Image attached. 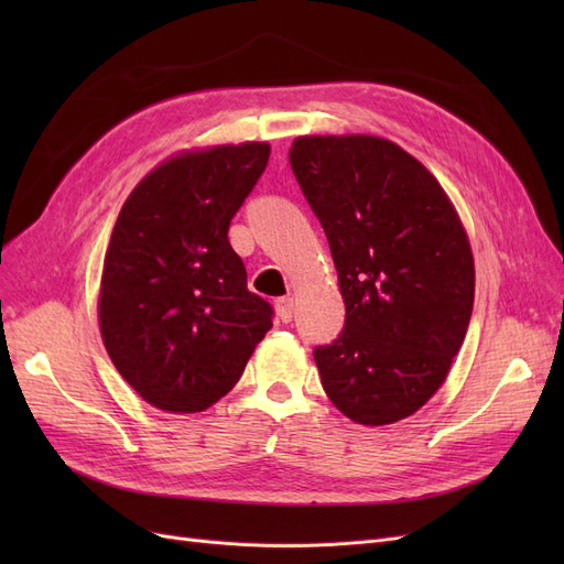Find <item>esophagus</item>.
<instances>
[{
    "label": "esophagus",
    "mask_w": 564,
    "mask_h": 564,
    "mask_svg": "<svg viewBox=\"0 0 564 564\" xmlns=\"http://www.w3.org/2000/svg\"><path fill=\"white\" fill-rule=\"evenodd\" d=\"M294 311H296V301H294L292 296H286V299H280V301H278V315H280L282 322H292Z\"/></svg>",
    "instance_id": "1"
}]
</instances>
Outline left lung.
<instances>
[{"mask_svg": "<svg viewBox=\"0 0 564 564\" xmlns=\"http://www.w3.org/2000/svg\"><path fill=\"white\" fill-rule=\"evenodd\" d=\"M289 162L329 240L346 327L315 348L322 388L362 425L398 423L447 381L475 296L445 187L381 135H299Z\"/></svg>", "mask_w": 564, "mask_h": 564, "instance_id": "left-lung-1", "label": "left lung"}]
</instances>
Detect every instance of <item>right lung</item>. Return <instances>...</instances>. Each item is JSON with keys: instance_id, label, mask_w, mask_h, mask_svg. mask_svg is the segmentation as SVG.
Returning <instances> with one entry per match:
<instances>
[{"instance_id": "right-lung-1", "label": "right lung", "mask_w": 564, "mask_h": 564, "mask_svg": "<svg viewBox=\"0 0 564 564\" xmlns=\"http://www.w3.org/2000/svg\"><path fill=\"white\" fill-rule=\"evenodd\" d=\"M270 143L176 152L127 197L98 289V327L122 379L169 414H197L240 381L272 327L228 242Z\"/></svg>"}]
</instances>
